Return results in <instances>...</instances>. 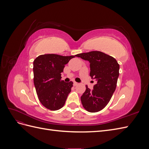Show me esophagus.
I'll list each match as a JSON object with an SVG mask.
<instances>
[{"instance_id":"34e87169","label":"esophagus","mask_w":149,"mask_h":149,"mask_svg":"<svg viewBox=\"0 0 149 149\" xmlns=\"http://www.w3.org/2000/svg\"><path fill=\"white\" fill-rule=\"evenodd\" d=\"M78 83L77 82H76V81H74L73 82V86H77L78 85Z\"/></svg>"}]
</instances>
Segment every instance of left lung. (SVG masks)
<instances>
[{"label":"left lung","instance_id":"obj_1","mask_svg":"<svg viewBox=\"0 0 149 149\" xmlns=\"http://www.w3.org/2000/svg\"><path fill=\"white\" fill-rule=\"evenodd\" d=\"M90 63V76L97 81L93 90L86 86V91L81 97L84 109L96 112L104 108L114 93L119 75V65L114 58L107 54L92 51L76 55Z\"/></svg>","mask_w":149,"mask_h":149}]
</instances>
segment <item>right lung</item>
<instances>
[{"label": "right lung", "instance_id": "right-lung-1", "mask_svg": "<svg viewBox=\"0 0 149 149\" xmlns=\"http://www.w3.org/2000/svg\"><path fill=\"white\" fill-rule=\"evenodd\" d=\"M75 56L45 54L33 61V82L38 100L51 111L61 109L65 105L73 83L61 80V73L65 65Z\"/></svg>", "mask_w": 149, "mask_h": 149}]
</instances>
